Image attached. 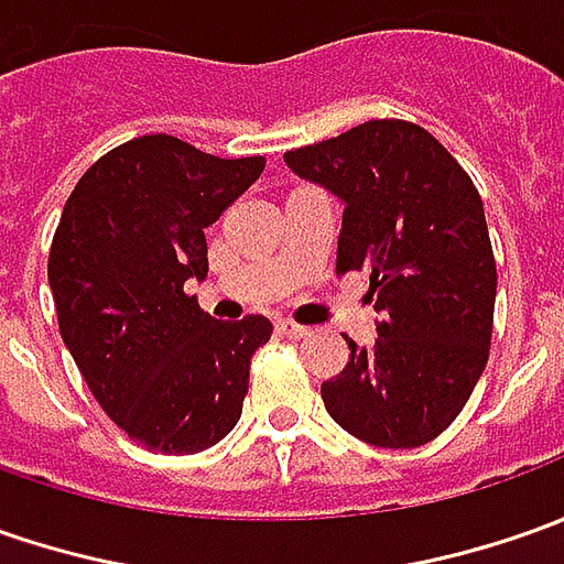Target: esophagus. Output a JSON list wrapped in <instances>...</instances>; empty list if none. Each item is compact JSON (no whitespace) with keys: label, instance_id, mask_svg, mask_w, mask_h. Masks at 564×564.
<instances>
[{"label":"esophagus","instance_id":"34e87169","mask_svg":"<svg viewBox=\"0 0 564 564\" xmlns=\"http://www.w3.org/2000/svg\"><path fill=\"white\" fill-rule=\"evenodd\" d=\"M278 330L286 334V337H308V327H302V324H296V321L290 318L278 321Z\"/></svg>","mask_w":564,"mask_h":564}]
</instances>
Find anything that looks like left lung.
<instances>
[{
  "instance_id": "1",
  "label": "left lung",
  "mask_w": 564,
  "mask_h": 564,
  "mask_svg": "<svg viewBox=\"0 0 564 564\" xmlns=\"http://www.w3.org/2000/svg\"><path fill=\"white\" fill-rule=\"evenodd\" d=\"M286 167L343 203L337 271H368L378 340L321 383L330 417L383 449L443 434L484 375L496 262L471 177L424 127L365 121L293 149Z\"/></svg>"
}]
</instances>
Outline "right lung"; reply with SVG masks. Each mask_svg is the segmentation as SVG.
<instances>
[{"mask_svg":"<svg viewBox=\"0 0 564 564\" xmlns=\"http://www.w3.org/2000/svg\"><path fill=\"white\" fill-rule=\"evenodd\" d=\"M264 171L152 133L77 181L50 252L58 330L96 402L140 446L189 456L243 415L249 359L271 321H218L186 296L205 281V227Z\"/></svg>","mask_w":564,"mask_h":564,"instance_id":"1","label":"right lung"}]
</instances>
